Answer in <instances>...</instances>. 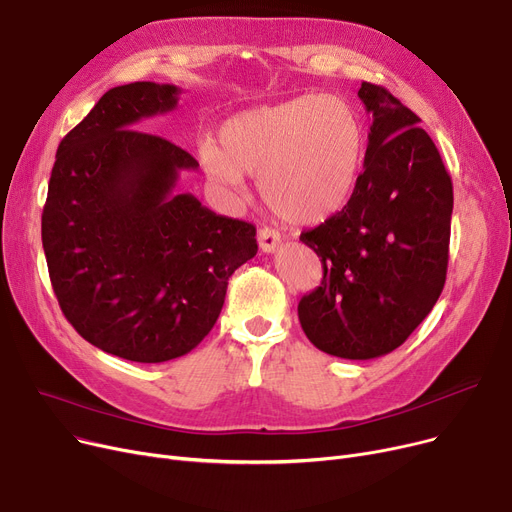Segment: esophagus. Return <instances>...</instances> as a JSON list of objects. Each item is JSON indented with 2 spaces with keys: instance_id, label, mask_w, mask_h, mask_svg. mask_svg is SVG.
<instances>
[{
  "instance_id": "1",
  "label": "esophagus",
  "mask_w": 512,
  "mask_h": 512,
  "mask_svg": "<svg viewBox=\"0 0 512 512\" xmlns=\"http://www.w3.org/2000/svg\"><path fill=\"white\" fill-rule=\"evenodd\" d=\"M257 240H259V249H261L263 253H274V251L280 247L282 236H280V232L274 230V228H261V230L257 232Z\"/></svg>"
}]
</instances>
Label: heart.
Here are the masks:
<instances>
[{
  "label": "heart",
  "instance_id": "1",
  "mask_svg": "<svg viewBox=\"0 0 512 512\" xmlns=\"http://www.w3.org/2000/svg\"><path fill=\"white\" fill-rule=\"evenodd\" d=\"M211 180L240 193L259 176V193L278 218L311 226L338 213L351 195L365 157V128L355 107L336 95H299L230 116L218 145L201 143Z\"/></svg>",
  "mask_w": 512,
  "mask_h": 512
}]
</instances>
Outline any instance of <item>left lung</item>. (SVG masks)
Segmentation results:
<instances>
[{
    "instance_id": "left-lung-1",
    "label": "left lung",
    "mask_w": 512,
    "mask_h": 512,
    "mask_svg": "<svg viewBox=\"0 0 512 512\" xmlns=\"http://www.w3.org/2000/svg\"><path fill=\"white\" fill-rule=\"evenodd\" d=\"M371 116L355 193L301 240L324 280L299 303L307 338L328 355L392 353L434 309L446 282L452 180L419 116L384 87L359 89Z\"/></svg>"
}]
</instances>
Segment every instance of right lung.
Masks as SVG:
<instances>
[{
	"label": "right lung",
	"instance_id": "add662e5",
	"mask_svg": "<svg viewBox=\"0 0 512 512\" xmlns=\"http://www.w3.org/2000/svg\"><path fill=\"white\" fill-rule=\"evenodd\" d=\"M180 89L143 80L107 91L62 139L41 218L53 292L74 330L137 363L191 353L255 257V226L178 193L197 159L141 120L174 112Z\"/></svg>",
	"mask_w": 512,
	"mask_h": 512
}]
</instances>
